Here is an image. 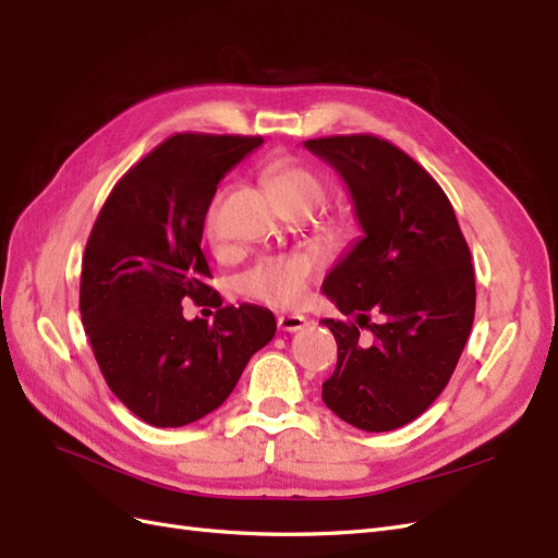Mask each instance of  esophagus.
I'll return each instance as SVG.
<instances>
[{
    "mask_svg": "<svg viewBox=\"0 0 558 558\" xmlns=\"http://www.w3.org/2000/svg\"><path fill=\"white\" fill-rule=\"evenodd\" d=\"M277 324L283 332H298V330L305 328L310 320L305 316H300V314H283V316L277 318Z\"/></svg>",
    "mask_w": 558,
    "mask_h": 558,
    "instance_id": "34e87169",
    "label": "esophagus"
}]
</instances>
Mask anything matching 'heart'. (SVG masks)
<instances>
[{"instance_id": "b5f03b06", "label": "heart", "mask_w": 558, "mask_h": 558, "mask_svg": "<svg viewBox=\"0 0 558 558\" xmlns=\"http://www.w3.org/2000/svg\"><path fill=\"white\" fill-rule=\"evenodd\" d=\"M267 183L272 189L279 205L289 214H312L326 199V181L312 167L298 160H277L269 165ZM205 238L211 246L223 244V228L218 221V199L205 218ZM316 277V260L295 253V256H279L260 260L256 267L240 279L244 295L265 302L272 307H298L305 302L310 283Z\"/></svg>"}]
</instances>
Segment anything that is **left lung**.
Wrapping results in <instances>:
<instances>
[{"mask_svg": "<svg viewBox=\"0 0 558 558\" xmlns=\"http://www.w3.org/2000/svg\"><path fill=\"white\" fill-rule=\"evenodd\" d=\"M305 148L342 177L363 228L320 289L353 318L320 320L337 342L320 396L351 426L396 430L430 408L461 359L477 295L470 248L445 191L391 142L340 134ZM359 327L374 332L369 345Z\"/></svg>", "mask_w": 558, "mask_h": 558, "instance_id": "8db88e82", "label": "left lung"}]
</instances>
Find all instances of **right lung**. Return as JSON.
Listing matches in <instances>:
<instances>
[{
	"label": "right lung",
	"instance_id": "obj_1",
	"mask_svg": "<svg viewBox=\"0 0 558 558\" xmlns=\"http://www.w3.org/2000/svg\"><path fill=\"white\" fill-rule=\"evenodd\" d=\"M260 144L174 134L113 185L93 226L83 326L113 396L150 426H189L221 408L277 332L265 307H221L199 248L218 181ZM185 296L219 307L211 327L182 318Z\"/></svg>",
	"mask_w": 558,
	"mask_h": 558
}]
</instances>
